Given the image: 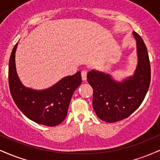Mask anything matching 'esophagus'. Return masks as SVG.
Returning <instances> with one entry per match:
<instances>
[{
	"label": "esophagus",
	"instance_id": "1",
	"mask_svg": "<svg viewBox=\"0 0 160 160\" xmlns=\"http://www.w3.org/2000/svg\"><path fill=\"white\" fill-rule=\"evenodd\" d=\"M81 77H82V80L83 81L86 80V77H87V71L86 70H83V71H81Z\"/></svg>",
	"mask_w": 160,
	"mask_h": 160
}]
</instances>
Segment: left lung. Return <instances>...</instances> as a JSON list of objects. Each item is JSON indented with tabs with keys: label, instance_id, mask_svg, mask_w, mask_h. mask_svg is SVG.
Here are the masks:
<instances>
[{
	"label": "left lung",
	"instance_id": "8db88e82",
	"mask_svg": "<svg viewBox=\"0 0 160 160\" xmlns=\"http://www.w3.org/2000/svg\"><path fill=\"white\" fill-rule=\"evenodd\" d=\"M138 65L132 76L119 82L111 74L92 70L88 82L93 89L92 106L99 119L114 122L127 118L144 101L150 82V65L148 49L142 38L135 32Z\"/></svg>",
	"mask_w": 160,
	"mask_h": 160
}]
</instances>
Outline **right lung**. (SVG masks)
Instances as JSON below:
<instances>
[{"instance_id":"right-lung-1","label":"right lung","mask_w":160,"mask_h":160,"mask_svg":"<svg viewBox=\"0 0 160 160\" xmlns=\"http://www.w3.org/2000/svg\"><path fill=\"white\" fill-rule=\"evenodd\" d=\"M17 46L18 43L12 49L9 61V86L14 102L28 118L37 123L58 126L65 119L73 93L81 84L80 72L63 78L43 90L25 87L16 72L15 56Z\"/></svg>"}]
</instances>
